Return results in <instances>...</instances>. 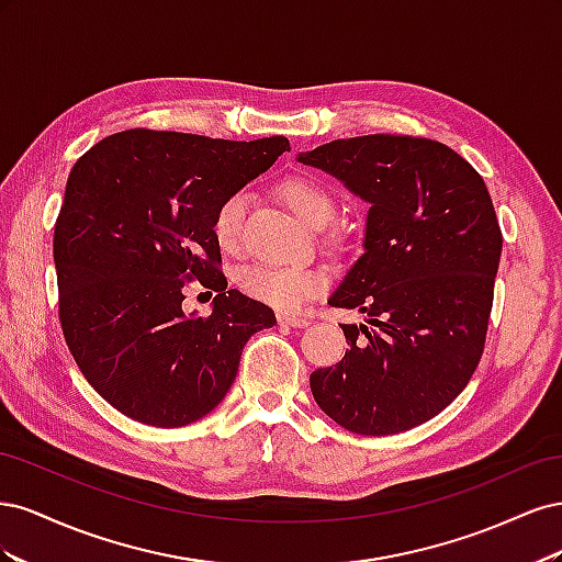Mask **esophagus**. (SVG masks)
<instances>
[{"instance_id": "34e87169", "label": "esophagus", "mask_w": 562, "mask_h": 562, "mask_svg": "<svg viewBox=\"0 0 562 562\" xmlns=\"http://www.w3.org/2000/svg\"><path fill=\"white\" fill-rule=\"evenodd\" d=\"M279 323H285V326H293V328H307L310 326V318H302V316H295V314L281 312L279 314Z\"/></svg>"}]
</instances>
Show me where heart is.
Segmentation results:
<instances>
[{"mask_svg":"<svg viewBox=\"0 0 562 562\" xmlns=\"http://www.w3.org/2000/svg\"><path fill=\"white\" fill-rule=\"evenodd\" d=\"M281 196L291 211L310 227H323L335 213V199L328 187L312 178H288L281 182ZM248 192L239 190L220 203L213 220L215 239L225 250H234L241 244ZM239 285L244 291L271 304L277 310L293 312L304 300H310L323 288V274L304 267H279V265H250L239 271Z\"/></svg>","mask_w":562,"mask_h":562,"instance_id":"1","label":"heart"}]
</instances>
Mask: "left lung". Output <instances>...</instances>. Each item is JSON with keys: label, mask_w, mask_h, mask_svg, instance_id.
Returning <instances> with one entry per match:
<instances>
[{"label": "left lung", "mask_w": 562, "mask_h": 562, "mask_svg": "<svg viewBox=\"0 0 562 562\" xmlns=\"http://www.w3.org/2000/svg\"><path fill=\"white\" fill-rule=\"evenodd\" d=\"M297 161L370 203L363 255L328 300L370 326L345 323V359L312 372L318 407L361 436L429 422L462 394L485 347L502 229L483 178L443 143L389 133Z\"/></svg>", "instance_id": "8db88e82"}]
</instances>
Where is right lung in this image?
<instances>
[{
  "mask_svg": "<svg viewBox=\"0 0 562 562\" xmlns=\"http://www.w3.org/2000/svg\"><path fill=\"white\" fill-rule=\"evenodd\" d=\"M291 143L131 128L79 157L54 232L58 316L87 382L119 413L176 429L225 398L250 335L277 323L227 291L213 220ZM196 278L218 295L209 317L181 312Z\"/></svg>",
  "mask_w": 562,
  "mask_h": 562,
  "instance_id": "obj_1",
  "label": "right lung"
}]
</instances>
